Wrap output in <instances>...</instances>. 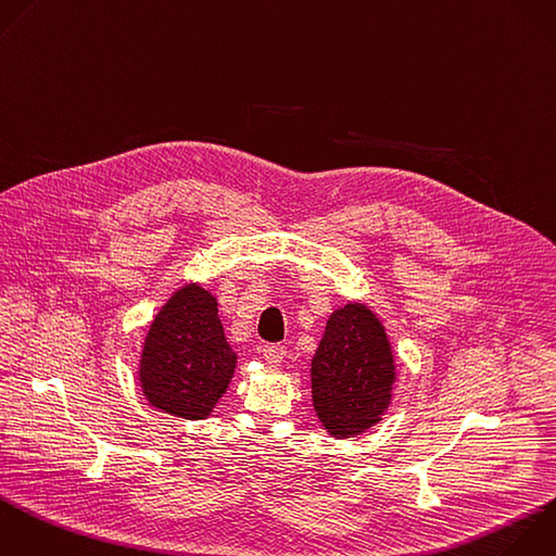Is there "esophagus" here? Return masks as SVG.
<instances>
[{
  "mask_svg": "<svg viewBox=\"0 0 556 556\" xmlns=\"http://www.w3.org/2000/svg\"><path fill=\"white\" fill-rule=\"evenodd\" d=\"M263 356L269 365H278L285 358V348L280 343H267L263 345Z\"/></svg>",
  "mask_w": 556,
  "mask_h": 556,
  "instance_id": "34e87169",
  "label": "esophagus"
}]
</instances>
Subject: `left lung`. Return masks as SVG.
I'll return each mask as SVG.
<instances>
[{
    "label": "left lung",
    "instance_id": "1",
    "mask_svg": "<svg viewBox=\"0 0 556 556\" xmlns=\"http://www.w3.org/2000/svg\"><path fill=\"white\" fill-rule=\"evenodd\" d=\"M393 382L395 358L376 313L361 302L337 308L311 361L313 406L326 432L348 439L378 424Z\"/></svg>",
    "mask_w": 556,
    "mask_h": 556
}]
</instances>
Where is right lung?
<instances>
[{
	"label": "right lung",
	"instance_id": "1",
	"mask_svg": "<svg viewBox=\"0 0 556 556\" xmlns=\"http://www.w3.org/2000/svg\"><path fill=\"white\" fill-rule=\"evenodd\" d=\"M237 352L224 334L217 298L198 282L180 287L159 311L139 361L150 406L182 419H204L226 393Z\"/></svg>",
	"mask_w": 556,
	"mask_h": 556
}]
</instances>
